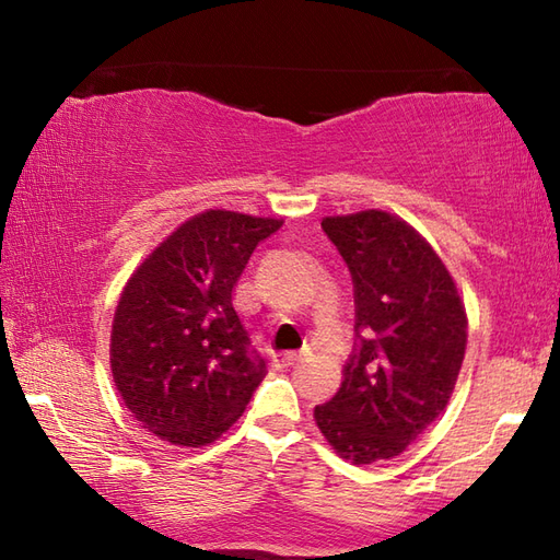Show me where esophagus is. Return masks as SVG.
Listing matches in <instances>:
<instances>
[{"mask_svg": "<svg viewBox=\"0 0 560 560\" xmlns=\"http://www.w3.org/2000/svg\"><path fill=\"white\" fill-rule=\"evenodd\" d=\"M303 361V353L301 351H287V353H277L271 359V363L277 368H289V365H295Z\"/></svg>", "mask_w": 560, "mask_h": 560, "instance_id": "1", "label": "esophagus"}]
</instances>
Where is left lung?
<instances>
[{
	"instance_id": "8db88e82",
	"label": "left lung",
	"mask_w": 560,
	"mask_h": 560,
	"mask_svg": "<svg viewBox=\"0 0 560 560\" xmlns=\"http://www.w3.org/2000/svg\"><path fill=\"white\" fill-rule=\"evenodd\" d=\"M323 229L351 269L365 337L313 416L341 459L373 464L397 457L447 407L469 319L445 261L397 213H339Z\"/></svg>"
}]
</instances>
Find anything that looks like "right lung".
I'll use <instances>...</instances> for the list:
<instances>
[{
	"mask_svg": "<svg viewBox=\"0 0 560 560\" xmlns=\"http://www.w3.org/2000/svg\"><path fill=\"white\" fill-rule=\"evenodd\" d=\"M283 219L207 209L177 225L127 279L110 329V373L141 428L205 447L241 419L265 361L249 353L233 289Z\"/></svg>",
	"mask_w": 560,
	"mask_h": 560,
	"instance_id": "add662e5",
	"label": "right lung"
}]
</instances>
